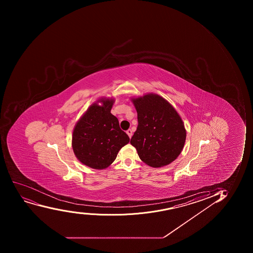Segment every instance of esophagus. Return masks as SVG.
Segmentation results:
<instances>
[{"mask_svg":"<svg viewBox=\"0 0 253 253\" xmlns=\"http://www.w3.org/2000/svg\"><path fill=\"white\" fill-rule=\"evenodd\" d=\"M126 133H127V134H128V137L131 138V137H132V135H133V132H132V130H131L130 128L126 131Z\"/></svg>","mask_w":253,"mask_h":253,"instance_id":"34e87169","label":"esophagus"}]
</instances>
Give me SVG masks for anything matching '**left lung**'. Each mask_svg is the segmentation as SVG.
<instances>
[{
	"instance_id": "left-lung-1",
	"label": "left lung",
	"mask_w": 253,
	"mask_h": 253,
	"mask_svg": "<svg viewBox=\"0 0 253 253\" xmlns=\"http://www.w3.org/2000/svg\"><path fill=\"white\" fill-rule=\"evenodd\" d=\"M138 127L130 143L143 163L153 168L168 165L182 151L186 132L180 115L158 95L133 99Z\"/></svg>"
}]
</instances>
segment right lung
Returning <instances> with one entry per match:
<instances>
[{"instance_id":"right-lung-1","label":"right lung","mask_w":253,"mask_h":253,"mask_svg":"<svg viewBox=\"0 0 253 253\" xmlns=\"http://www.w3.org/2000/svg\"><path fill=\"white\" fill-rule=\"evenodd\" d=\"M101 106L91 105L73 130V148L83 164L104 169L111 164L118 153L129 142L120 128L117 118L110 113L113 100H101Z\"/></svg>"}]
</instances>
